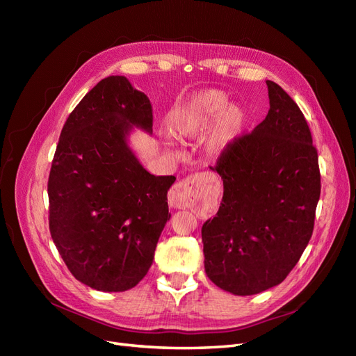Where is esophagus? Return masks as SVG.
I'll use <instances>...</instances> for the list:
<instances>
[{
	"mask_svg": "<svg viewBox=\"0 0 356 356\" xmlns=\"http://www.w3.org/2000/svg\"><path fill=\"white\" fill-rule=\"evenodd\" d=\"M190 193H191V177H187L182 181L177 182V184L170 188L169 191V204L172 208H186L190 200Z\"/></svg>",
	"mask_w": 356,
	"mask_h": 356,
	"instance_id": "esophagus-1",
	"label": "esophagus"
}]
</instances>
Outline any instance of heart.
<instances>
[{"mask_svg": "<svg viewBox=\"0 0 356 356\" xmlns=\"http://www.w3.org/2000/svg\"><path fill=\"white\" fill-rule=\"evenodd\" d=\"M229 104V95L220 89L193 95L174 114L172 132L181 139L196 138L212 123L207 145L211 153L218 154L241 135L246 120L241 106Z\"/></svg>", "mask_w": 356, "mask_h": 356, "instance_id": "obj_1", "label": "heart"}]
</instances>
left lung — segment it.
<instances>
[{
	"instance_id": "left-lung-1",
	"label": "left lung",
	"mask_w": 356,
	"mask_h": 356,
	"mask_svg": "<svg viewBox=\"0 0 356 356\" xmlns=\"http://www.w3.org/2000/svg\"><path fill=\"white\" fill-rule=\"evenodd\" d=\"M268 110L250 134L238 136L217 165L221 207L202 227L204 272L236 296L281 284L314 233L321 195L318 152L293 98L267 80Z\"/></svg>"
}]
</instances>
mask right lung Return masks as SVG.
<instances>
[{
  "instance_id": "1",
  "label": "right lung",
  "mask_w": 356,
  "mask_h": 356,
  "mask_svg": "<svg viewBox=\"0 0 356 356\" xmlns=\"http://www.w3.org/2000/svg\"><path fill=\"white\" fill-rule=\"evenodd\" d=\"M153 132L147 95L110 75L67 118L49 175L51 239L77 281L105 293L131 289L147 275L166 221L175 177L139 163L126 136Z\"/></svg>"
}]
</instances>
